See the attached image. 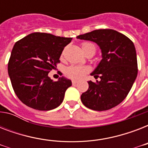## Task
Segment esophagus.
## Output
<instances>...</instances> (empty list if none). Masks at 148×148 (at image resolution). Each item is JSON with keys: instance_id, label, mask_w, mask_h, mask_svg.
Masks as SVG:
<instances>
[{"instance_id": "obj_1", "label": "esophagus", "mask_w": 148, "mask_h": 148, "mask_svg": "<svg viewBox=\"0 0 148 148\" xmlns=\"http://www.w3.org/2000/svg\"><path fill=\"white\" fill-rule=\"evenodd\" d=\"M77 83V81H76V80H72V84H76Z\"/></svg>"}]
</instances>
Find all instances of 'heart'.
<instances>
[{
	"instance_id": "heart-1",
	"label": "heart",
	"mask_w": 148,
	"mask_h": 148,
	"mask_svg": "<svg viewBox=\"0 0 148 148\" xmlns=\"http://www.w3.org/2000/svg\"><path fill=\"white\" fill-rule=\"evenodd\" d=\"M81 47L84 53L87 54L88 53L92 52L94 54L96 52V47L92 43L84 42L81 44ZM90 69L89 67L81 66V65H71L66 69L65 74L67 77H69L72 79L78 80V79L83 78L86 74L89 72Z\"/></svg>"
}]
</instances>
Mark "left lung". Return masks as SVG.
I'll list each match as a JSON object with an SVG mask.
<instances>
[{
	"instance_id": "1",
	"label": "left lung",
	"mask_w": 148,
	"mask_h": 148,
	"mask_svg": "<svg viewBox=\"0 0 148 148\" xmlns=\"http://www.w3.org/2000/svg\"><path fill=\"white\" fill-rule=\"evenodd\" d=\"M77 38L95 42L102 53V60L90 74L100 80L96 83L88 81V90L81 95L82 103L98 111L114 108L127 96L138 75L134 43L111 29L95 30Z\"/></svg>"
}]
</instances>
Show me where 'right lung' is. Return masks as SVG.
<instances>
[{"instance_id": "add662e5", "label": "right lung", "mask_w": 148, "mask_h": 148, "mask_svg": "<svg viewBox=\"0 0 148 148\" xmlns=\"http://www.w3.org/2000/svg\"><path fill=\"white\" fill-rule=\"evenodd\" d=\"M71 40L36 32L15 43L8 70L13 89L22 103L38 110H52L62 103L71 81L64 77L53 81L48 73L57 67L63 50Z\"/></svg>"}]
</instances>
